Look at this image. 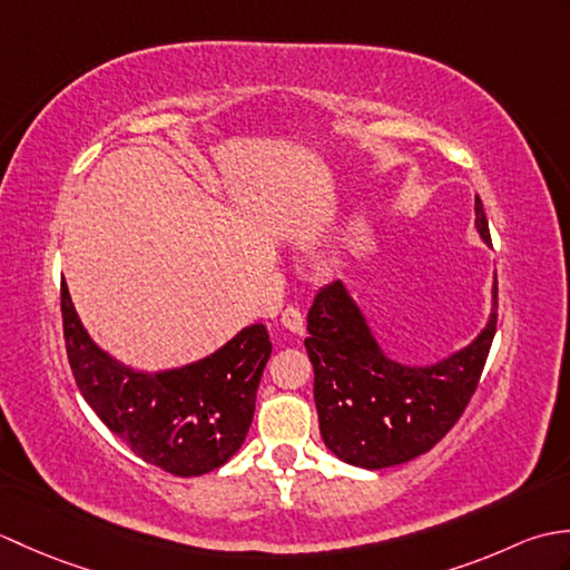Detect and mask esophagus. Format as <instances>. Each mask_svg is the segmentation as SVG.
Wrapping results in <instances>:
<instances>
[{
  "mask_svg": "<svg viewBox=\"0 0 570 570\" xmlns=\"http://www.w3.org/2000/svg\"><path fill=\"white\" fill-rule=\"evenodd\" d=\"M282 325L284 328H288L292 333H304L306 331V321H304V313H301L298 306H288L284 308L282 313Z\"/></svg>",
  "mask_w": 570,
  "mask_h": 570,
  "instance_id": "obj_1",
  "label": "esophagus"
}]
</instances>
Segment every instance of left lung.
Masks as SVG:
<instances>
[{
  "mask_svg": "<svg viewBox=\"0 0 570 570\" xmlns=\"http://www.w3.org/2000/svg\"><path fill=\"white\" fill-rule=\"evenodd\" d=\"M475 225L490 242L480 198ZM494 331L498 311L465 350L429 367H406L382 355L341 282L323 286L308 311L306 350L325 445L345 463L367 470L402 465L431 451L475 394Z\"/></svg>",
  "mask_w": 570,
  "mask_h": 570,
  "instance_id": "1",
  "label": "left lung"
}]
</instances>
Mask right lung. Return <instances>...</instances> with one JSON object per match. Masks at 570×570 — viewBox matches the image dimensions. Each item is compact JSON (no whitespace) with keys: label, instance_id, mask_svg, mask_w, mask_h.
Returning <instances> with one entry per match:
<instances>
[{"label":"right lung","instance_id":"1","mask_svg":"<svg viewBox=\"0 0 570 570\" xmlns=\"http://www.w3.org/2000/svg\"><path fill=\"white\" fill-rule=\"evenodd\" d=\"M60 313L80 394L141 460L176 478H196L225 465L239 451L272 355L262 323L200 362L144 374L122 367L90 341L66 282L60 284Z\"/></svg>","mask_w":570,"mask_h":570}]
</instances>
